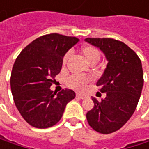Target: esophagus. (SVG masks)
<instances>
[{
	"mask_svg": "<svg viewBox=\"0 0 149 149\" xmlns=\"http://www.w3.org/2000/svg\"><path fill=\"white\" fill-rule=\"evenodd\" d=\"M77 97L78 98H79V99H84V98H86L87 97V95H84V94H80V93H77Z\"/></svg>",
	"mask_w": 149,
	"mask_h": 149,
	"instance_id": "esophagus-1",
	"label": "esophagus"
}]
</instances>
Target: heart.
Returning <instances> with one entry per match:
<instances>
[{"instance_id": "b5f03b06", "label": "heart", "mask_w": 149, "mask_h": 149, "mask_svg": "<svg viewBox=\"0 0 149 149\" xmlns=\"http://www.w3.org/2000/svg\"><path fill=\"white\" fill-rule=\"evenodd\" d=\"M80 53L84 59L87 61L88 63L91 62H97L100 59V51L95 46L92 45H84ZM70 58V53H66L62 58V65L65 66L67 61ZM91 78L89 76L86 75H72L67 79V85L68 87L76 90H83L87 84L90 81Z\"/></svg>"}]
</instances>
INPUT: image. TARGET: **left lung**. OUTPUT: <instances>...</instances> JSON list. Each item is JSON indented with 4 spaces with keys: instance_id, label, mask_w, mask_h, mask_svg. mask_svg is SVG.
I'll use <instances>...</instances> for the list:
<instances>
[{
    "instance_id": "obj_1",
    "label": "left lung",
    "mask_w": 149,
    "mask_h": 149,
    "mask_svg": "<svg viewBox=\"0 0 149 149\" xmlns=\"http://www.w3.org/2000/svg\"><path fill=\"white\" fill-rule=\"evenodd\" d=\"M86 42L98 47L108 61L102 77L96 82L105 98L92 97L93 109L87 120L92 129L109 134L121 129L133 114L141 95L143 70L141 61L133 50L113 38H86Z\"/></svg>"
}]
</instances>
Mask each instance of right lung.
Instances as JSON below:
<instances>
[{
    "label": "right lung",
    "mask_w": 149,
    "mask_h": 149,
    "mask_svg": "<svg viewBox=\"0 0 149 149\" xmlns=\"http://www.w3.org/2000/svg\"><path fill=\"white\" fill-rule=\"evenodd\" d=\"M79 41L56 33L42 36L17 57L10 76L11 93L16 107L31 126L45 129L55 125L66 104L75 98L71 89L56 94L50 87L61 70L64 54Z\"/></svg>",
    "instance_id": "right-lung-1"
}]
</instances>
